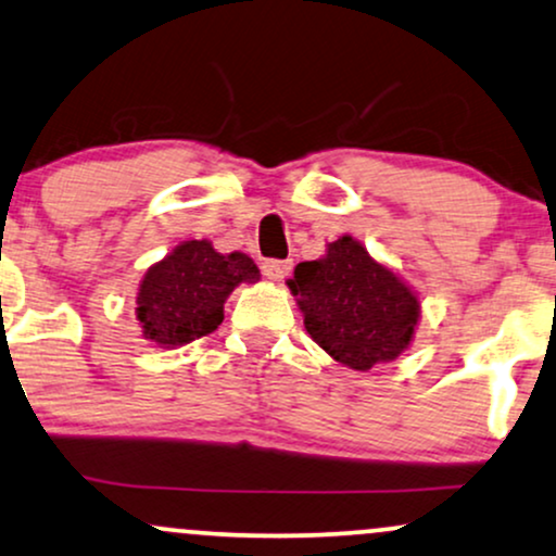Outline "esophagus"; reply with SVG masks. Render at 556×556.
<instances>
[{"mask_svg": "<svg viewBox=\"0 0 556 556\" xmlns=\"http://www.w3.org/2000/svg\"><path fill=\"white\" fill-rule=\"evenodd\" d=\"M290 269H292V261H279V258L264 261V266H261L264 277H269L271 282H282L287 274H290Z\"/></svg>", "mask_w": 556, "mask_h": 556, "instance_id": "esophagus-1", "label": "esophagus"}]
</instances>
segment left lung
<instances>
[{
    "mask_svg": "<svg viewBox=\"0 0 556 556\" xmlns=\"http://www.w3.org/2000/svg\"><path fill=\"white\" fill-rule=\"evenodd\" d=\"M287 287L313 342L359 372L409 350L422 313L417 292L352 236L326 245L320 258L298 264Z\"/></svg>",
    "mask_w": 556,
    "mask_h": 556,
    "instance_id": "1",
    "label": "left lung"
}]
</instances>
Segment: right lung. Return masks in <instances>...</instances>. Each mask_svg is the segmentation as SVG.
I'll return each mask as SVG.
<instances>
[{"instance_id": "obj_1", "label": "right lung", "mask_w": 556, "mask_h": 556, "mask_svg": "<svg viewBox=\"0 0 556 556\" xmlns=\"http://www.w3.org/2000/svg\"><path fill=\"white\" fill-rule=\"evenodd\" d=\"M258 279V266L245 253H217L210 240H184L139 282L142 337L163 350L191 344L223 324L225 300L238 285Z\"/></svg>"}]
</instances>
